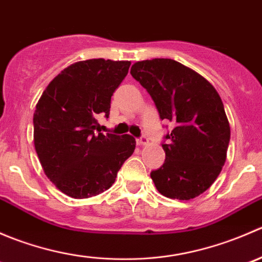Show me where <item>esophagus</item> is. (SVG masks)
<instances>
[{"instance_id": "34e87169", "label": "esophagus", "mask_w": 262, "mask_h": 262, "mask_svg": "<svg viewBox=\"0 0 262 262\" xmlns=\"http://www.w3.org/2000/svg\"><path fill=\"white\" fill-rule=\"evenodd\" d=\"M137 144L138 146H146V144H148V138L147 137H141V138L137 139Z\"/></svg>"}]
</instances>
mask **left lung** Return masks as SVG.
Segmentation results:
<instances>
[{"label": "left lung", "mask_w": 262, "mask_h": 262, "mask_svg": "<svg viewBox=\"0 0 262 262\" xmlns=\"http://www.w3.org/2000/svg\"><path fill=\"white\" fill-rule=\"evenodd\" d=\"M130 75L155 101L162 120L175 128L166 134V160L150 172L166 198L190 200L208 190L227 158L231 128L223 102L210 82L167 58L136 62Z\"/></svg>", "instance_id": "left-lung-1"}]
</instances>
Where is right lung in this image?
Listing matches in <instances>:
<instances>
[{
    "label": "right lung",
    "instance_id": "right-lung-1",
    "mask_svg": "<svg viewBox=\"0 0 262 262\" xmlns=\"http://www.w3.org/2000/svg\"><path fill=\"white\" fill-rule=\"evenodd\" d=\"M128 60L87 59L53 78L34 113V146L47 178L66 195L84 199L114 184L136 149L129 134L97 133L109 118L114 91L128 75Z\"/></svg>",
    "mask_w": 262,
    "mask_h": 262
}]
</instances>
